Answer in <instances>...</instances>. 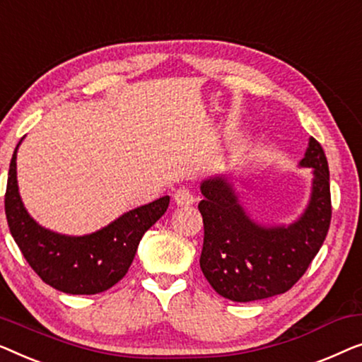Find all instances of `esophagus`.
I'll list each match as a JSON object with an SVG mask.
<instances>
[{
    "mask_svg": "<svg viewBox=\"0 0 362 362\" xmlns=\"http://www.w3.org/2000/svg\"><path fill=\"white\" fill-rule=\"evenodd\" d=\"M174 202H175L179 206H188V205H192V203H193V195H192L190 188H187V187L177 188V190L174 192Z\"/></svg>",
    "mask_w": 362,
    "mask_h": 362,
    "instance_id": "esophagus-1",
    "label": "esophagus"
}]
</instances>
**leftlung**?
I'll use <instances>...</instances> for the list:
<instances>
[{"mask_svg": "<svg viewBox=\"0 0 362 362\" xmlns=\"http://www.w3.org/2000/svg\"><path fill=\"white\" fill-rule=\"evenodd\" d=\"M300 165L313 169L312 195L303 215L288 226L254 221L228 177L202 182L198 210L205 236L200 267L221 297L252 302L285 293L318 254L332 221V195L327 156L313 137Z\"/></svg>", "mask_w": 362, "mask_h": 362, "instance_id": "left-lung-1", "label": "left lung"}]
</instances>
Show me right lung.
<instances>
[{"label": "right lung", "instance_id": "1", "mask_svg": "<svg viewBox=\"0 0 362 362\" xmlns=\"http://www.w3.org/2000/svg\"><path fill=\"white\" fill-rule=\"evenodd\" d=\"M19 144L9 164L4 210L9 231L23 256L45 284L60 292L93 295L111 288L126 276L141 238L167 211L170 197L134 208L108 226L85 236H65L45 230L30 218L19 197Z\"/></svg>", "mask_w": 362, "mask_h": 362}]
</instances>
